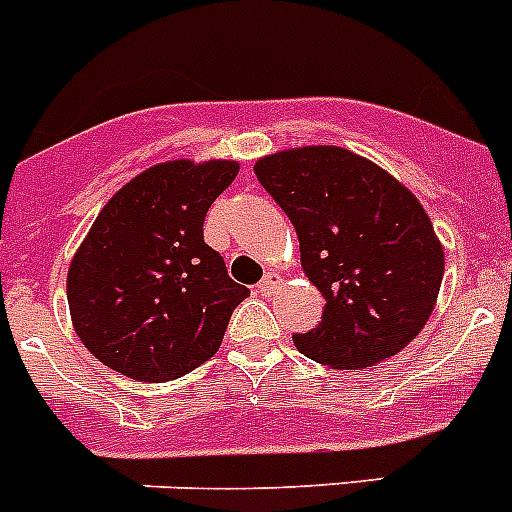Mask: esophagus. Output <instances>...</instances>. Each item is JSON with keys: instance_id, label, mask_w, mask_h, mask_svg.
Segmentation results:
<instances>
[{"instance_id": "esophagus-1", "label": "esophagus", "mask_w": 512, "mask_h": 512, "mask_svg": "<svg viewBox=\"0 0 512 512\" xmlns=\"http://www.w3.org/2000/svg\"><path fill=\"white\" fill-rule=\"evenodd\" d=\"M282 282H284V279L279 277L277 271H266V277L261 279V284H259L261 295H271V292H274V289H277Z\"/></svg>"}]
</instances>
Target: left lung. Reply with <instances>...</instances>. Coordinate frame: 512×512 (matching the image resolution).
Returning a JSON list of instances; mask_svg holds the SVG:
<instances>
[{"label": "left lung", "instance_id": "1", "mask_svg": "<svg viewBox=\"0 0 512 512\" xmlns=\"http://www.w3.org/2000/svg\"><path fill=\"white\" fill-rule=\"evenodd\" d=\"M300 238L323 320L297 351L333 369L390 359L425 328L443 279L431 217L405 184L338 146L271 153L253 166Z\"/></svg>", "mask_w": 512, "mask_h": 512}]
</instances>
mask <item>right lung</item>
<instances>
[{
    "instance_id": "obj_1",
    "label": "right lung",
    "mask_w": 512,
    "mask_h": 512,
    "mask_svg": "<svg viewBox=\"0 0 512 512\" xmlns=\"http://www.w3.org/2000/svg\"><path fill=\"white\" fill-rule=\"evenodd\" d=\"M238 161L156 164L102 207L66 279L84 346L138 382L184 377L215 356L248 287L205 243V215Z\"/></svg>"
}]
</instances>
